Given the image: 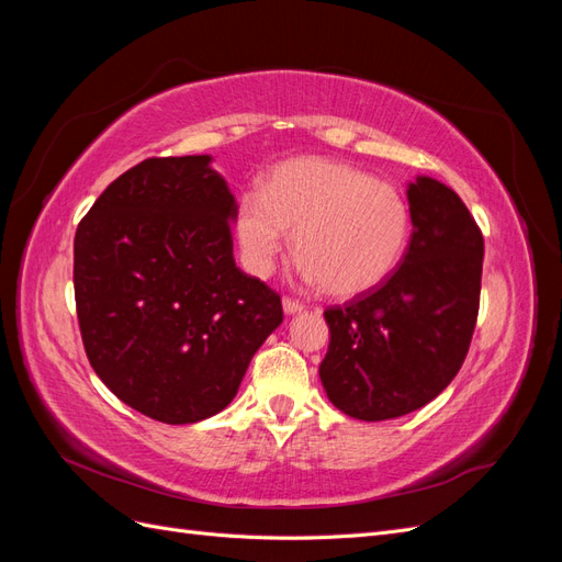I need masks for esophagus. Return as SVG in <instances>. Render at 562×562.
I'll use <instances>...</instances> for the list:
<instances>
[{"label":"esophagus","mask_w":562,"mask_h":562,"mask_svg":"<svg viewBox=\"0 0 562 562\" xmlns=\"http://www.w3.org/2000/svg\"><path fill=\"white\" fill-rule=\"evenodd\" d=\"M304 310V304L293 297H283V312L285 314H300Z\"/></svg>","instance_id":"34e87169"}]
</instances>
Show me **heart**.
Wrapping results in <instances>:
<instances>
[{"mask_svg":"<svg viewBox=\"0 0 562 562\" xmlns=\"http://www.w3.org/2000/svg\"><path fill=\"white\" fill-rule=\"evenodd\" d=\"M293 229L300 274L335 297H359L394 274L411 239V209L394 184L323 157L271 168L262 192H246L234 211L241 262L269 277Z\"/></svg>","mask_w":562,"mask_h":562,"instance_id":"1","label":"heart"}]
</instances>
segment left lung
<instances>
[{
	"label": "left lung",
	"mask_w": 562,
	"mask_h": 562,
	"mask_svg": "<svg viewBox=\"0 0 562 562\" xmlns=\"http://www.w3.org/2000/svg\"><path fill=\"white\" fill-rule=\"evenodd\" d=\"M413 234L380 288L323 312L330 345L318 375L330 403L363 422L434 401L462 368L479 318L483 234L450 187H407Z\"/></svg>",
	"instance_id": "left-lung-1"
}]
</instances>
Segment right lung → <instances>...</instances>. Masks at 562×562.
Here are the masks:
<instances>
[{"label": "right lung", "mask_w": 562, "mask_h": 562, "mask_svg": "<svg viewBox=\"0 0 562 562\" xmlns=\"http://www.w3.org/2000/svg\"><path fill=\"white\" fill-rule=\"evenodd\" d=\"M234 194L209 155L155 157L95 199L75 234L81 342L112 394L151 419L225 411L281 297L236 267Z\"/></svg>", "instance_id": "right-lung-1"}]
</instances>
